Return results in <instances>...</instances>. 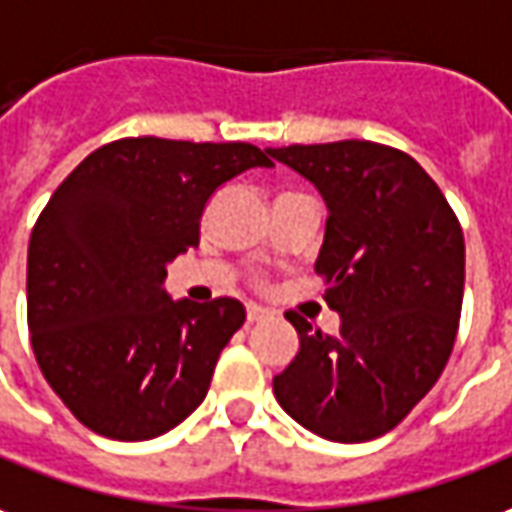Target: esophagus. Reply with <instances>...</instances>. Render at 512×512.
<instances>
[{
  "label": "esophagus",
  "mask_w": 512,
  "mask_h": 512,
  "mask_svg": "<svg viewBox=\"0 0 512 512\" xmlns=\"http://www.w3.org/2000/svg\"><path fill=\"white\" fill-rule=\"evenodd\" d=\"M267 317H270V312H267V309L256 306V303H250V306H248V323H262V320H267Z\"/></svg>",
  "instance_id": "obj_1"
}]
</instances>
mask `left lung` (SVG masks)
Listing matches in <instances>:
<instances>
[{"label": "left lung", "mask_w": 512, "mask_h": 512, "mask_svg": "<svg viewBox=\"0 0 512 512\" xmlns=\"http://www.w3.org/2000/svg\"><path fill=\"white\" fill-rule=\"evenodd\" d=\"M270 155L315 183L329 206L315 270L343 320L331 337L292 312L301 348L273 393L320 438H382L451 357L465 287L460 220L424 167L396 147L348 139Z\"/></svg>", "instance_id": "1"}]
</instances>
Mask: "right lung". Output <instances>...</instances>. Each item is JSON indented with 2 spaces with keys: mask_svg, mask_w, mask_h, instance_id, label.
<instances>
[{
  "mask_svg": "<svg viewBox=\"0 0 512 512\" xmlns=\"http://www.w3.org/2000/svg\"><path fill=\"white\" fill-rule=\"evenodd\" d=\"M250 167H273L270 150L119 139L86 155L38 214L27 250L30 343L49 387L91 432L158 438L206 398L245 306L172 301L164 276L200 242L209 197Z\"/></svg>",
  "mask_w": 512,
  "mask_h": 512,
  "instance_id": "right-lung-1",
  "label": "right lung"
}]
</instances>
